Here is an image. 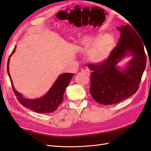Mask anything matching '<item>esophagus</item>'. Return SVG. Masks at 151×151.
<instances>
[{"label":"esophagus","instance_id":"esophagus-1","mask_svg":"<svg viewBox=\"0 0 151 151\" xmlns=\"http://www.w3.org/2000/svg\"><path fill=\"white\" fill-rule=\"evenodd\" d=\"M81 72H83V74H86V76H89V75H90V74H89V70L88 69V68H87V67H86L82 68Z\"/></svg>","mask_w":151,"mask_h":151}]
</instances>
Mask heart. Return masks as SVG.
Returning <instances> with one entry per match:
<instances>
[{
	"mask_svg": "<svg viewBox=\"0 0 151 151\" xmlns=\"http://www.w3.org/2000/svg\"><path fill=\"white\" fill-rule=\"evenodd\" d=\"M115 44V40L110 35L95 36L86 44L84 51L91 52L89 58L91 61L100 63L104 61L110 55Z\"/></svg>",
	"mask_w": 151,
	"mask_h": 151,
	"instance_id": "b5f03b06",
	"label": "heart"
}]
</instances>
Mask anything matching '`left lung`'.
I'll return each instance as SVG.
<instances>
[{"instance_id": "1", "label": "left lung", "mask_w": 151, "mask_h": 151, "mask_svg": "<svg viewBox=\"0 0 151 151\" xmlns=\"http://www.w3.org/2000/svg\"><path fill=\"white\" fill-rule=\"evenodd\" d=\"M117 29L121 33L120 38L108 59L88 65L93 70L91 94L97 102L104 105L121 102L137 91L147 62L143 40L138 32L128 24ZM129 52L134 57L127 67L120 71L116 65Z\"/></svg>"}]
</instances>
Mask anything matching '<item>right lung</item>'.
<instances>
[{"instance_id":"add662e5","label":"right lung","mask_w":151,"mask_h":151,"mask_svg":"<svg viewBox=\"0 0 151 151\" xmlns=\"http://www.w3.org/2000/svg\"><path fill=\"white\" fill-rule=\"evenodd\" d=\"M15 48H14L9 57L15 52ZM9 58L7 61V73L11 80L12 88L16 96L17 100L23 106L40 113H50L55 110L58 105L62 102L65 90L70 82L72 77L74 75V74H72V73H65L59 76L48 92L42 98L35 99H25L21 93L17 92L13 86L9 72Z\"/></svg>"}]
</instances>
